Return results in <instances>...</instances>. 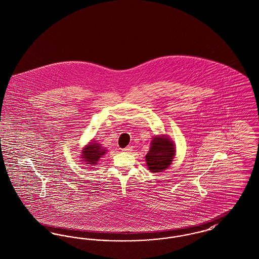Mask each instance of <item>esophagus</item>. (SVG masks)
I'll return each instance as SVG.
<instances>
[{
  "mask_svg": "<svg viewBox=\"0 0 259 259\" xmlns=\"http://www.w3.org/2000/svg\"><path fill=\"white\" fill-rule=\"evenodd\" d=\"M133 151V147L129 146V147H126L125 149H122V152H131Z\"/></svg>",
  "mask_w": 259,
  "mask_h": 259,
  "instance_id": "obj_1",
  "label": "esophagus"
}]
</instances>
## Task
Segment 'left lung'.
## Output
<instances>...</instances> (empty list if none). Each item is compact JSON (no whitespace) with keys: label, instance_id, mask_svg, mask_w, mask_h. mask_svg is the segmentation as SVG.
<instances>
[{"label":"left lung","instance_id":"1","mask_svg":"<svg viewBox=\"0 0 259 259\" xmlns=\"http://www.w3.org/2000/svg\"><path fill=\"white\" fill-rule=\"evenodd\" d=\"M175 145L167 136H154L151 142L150 151L146 154L149 170L153 173L167 169L175 156Z\"/></svg>","mask_w":259,"mask_h":259}]
</instances>
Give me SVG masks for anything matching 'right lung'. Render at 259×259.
<instances>
[{"label": "right lung", "mask_w": 259, "mask_h": 259, "mask_svg": "<svg viewBox=\"0 0 259 259\" xmlns=\"http://www.w3.org/2000/svg\"><path fill=\"white\" fill-rule=\"evenodd\" d=\"M107 150L98 144L97 141H91L87 146L84 147L81 152V159L86 164L95 165L98 163L100 158L106 153Z\"/></svg>", "instance_id": "1"}]
</instances>
